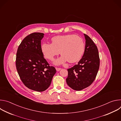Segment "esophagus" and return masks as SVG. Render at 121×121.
I'll use <instances>...</instances> for the list:
<instances>
[{
	"label": "esophagus",
	"mask_w": 121,
	"mask_h": 121,
	"mask_svg": "<svg viewBox=\"0 0 121 121\" xmlns=\"http://www.w3.org/2000/svg\"><path fill=\"white\" fill-rule=\"evenodd\" d=\"M56 71H60V70L61 69V68H58V67H56Z\"/></svg>",
	"instance_id": "obj_1"
}]
</instances>
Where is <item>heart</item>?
<instances>
[{
  "label": "heart",
  "instance_id": "heart-1",
  "mask_svg": "<svg viewBox=\"0 0 121 121\" xmlns=\"http://www.w3.org/2000/svg\"><path fill=\"white\" fill-rule=\"evenodd\" d=\"M51 41L52 43L42 44L41 48L44 57L51 61L60 53L62 56L55 61L56 65L61 64L66 61L75 63L78 61L83 54V40L75 34L56 36L51 39Z\"/></svg>",
  "mask_w": 121,
  "mask_h": 121
}]
</instances>
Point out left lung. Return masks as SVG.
<instances>
[{"label": "left lung", "instance_id": "8db88e82", "mask_svg": "<svg viewBox=\"0 0 121 121\" xmlns=\"http://www.w3.org/2000/svg\"><path fill=\"white\" fill-rule=\"evenodd\" d=\"M86 45L84 55L77 65L67 69L66 79L69 87L81 91L90 86L95 80L99 66L98 50L91 38L84 34Z\"/></svg>", "mask_w": 121, "mask_h": 121}]
</instances>
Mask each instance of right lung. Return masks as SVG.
Segmentation results:
<instances>
[{
    "instance_id": "right-lung-1",
    "label": "right lung",
    "mask_w": 121,
    "mask_h": 121,
    "mask_svg": "<svg viewBox=\"0 0 121 121\" xmlns=\"http://www.w3.org/2000/svg\"><path fill=\"white\" fill-rule=\"evenodd\" d=\"M44 34L34 32L27 36L19 45L16 55V65L23 83L28 88L39 92L50 86L56 68L43 57L41 40Z\"/></svg>"
}]
</instances>
